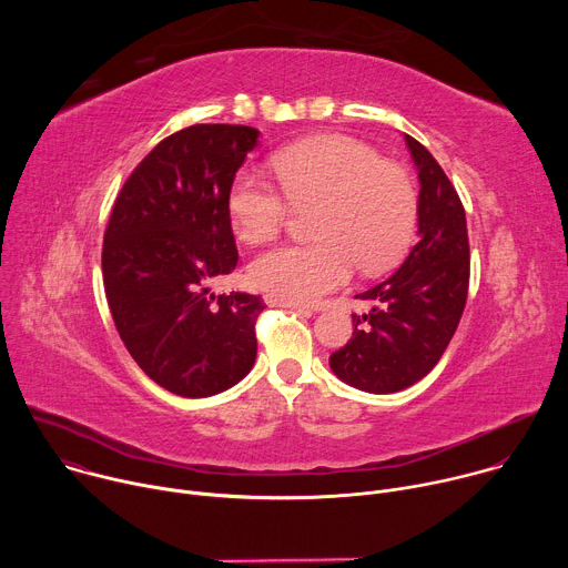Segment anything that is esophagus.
<instances>
[{"mask_svg": "<svg viewBox=\"0 0 568 568\" xmlns=\"http://www.w3.org/2000/svg\"><path fill=\"white\" fill-rule=\"evenodd\" d=\"M265 303H267V305H272V307H290V310H298V312H310V307H307V305H303V303L285 301V298H278V296H272V294H267V296H265Z\"/></svg>", "mask_w": 568, "mask_h": 568, "instance_id": "1", "label": "esophagus"}]
</instances>
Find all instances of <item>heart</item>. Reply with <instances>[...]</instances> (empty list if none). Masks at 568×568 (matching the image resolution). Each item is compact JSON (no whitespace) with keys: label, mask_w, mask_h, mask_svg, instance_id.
Listing matches in <instances>:
<instances>
[{"label":"heart","mask_w":568,"mask_h":568,"mask_svg":"<svg viewBox=\"0 0 568 568\" xmlns=\"http://www.w3.org/2000/svg\"><path fill=\"white\" fill-rule=\"evenodd\" d=\"M270 166L291 204H316V240L256 256L250 278L258 290L310 303L342 287L357 265L377 274L409 247L418 217L412 178L366 143L339 134L312 136L274 152ZM284 199L272 182L237 175L226 202L235 235L250 245L272 240L290 213Z\"/></svg>","instance_id":"b5f03b06"}]
</instances>
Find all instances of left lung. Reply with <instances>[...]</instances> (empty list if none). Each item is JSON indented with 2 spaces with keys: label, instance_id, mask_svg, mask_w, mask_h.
<instances>
[{
  "label": "left lung",
  "instance_id": "8db88e82",
  "mask_svg": "<svg viewBox=\"0 0 568 568\" xmlns=\"http://www.w3.org/2000/svg\"><path fill=\"white\" fill-rule=\"evenodd\" d=\"M418 169V242L402 267L357 294L353 339L331 355L333 373L366 393H397L423 379L449 346L467 301L465 209L432 152L404 134Z\"/></svg>",
  "mask_w": 568,
  "mask_h": 568
}]
</instances>
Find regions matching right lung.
<instances>
[{
	"instance_id": "right-lung-1",
	"label": "right lung",
	"mask_w": 568,
	"mask_h": 568,
	"mask_svg": "<svg viewBox=\"0 0 568 568\" xmlns=\"http://www.w3.org/2000/svg\"><path fill=\"white\" fill-rule=\"evenodd\" d=\"M258 134L206 123L166 136L123 184L105 229L114 326L139 368L182 397L222 393L256 362L261 296L209 285L237 265L226 202Z\"/></svg>"
}]
</instances>
